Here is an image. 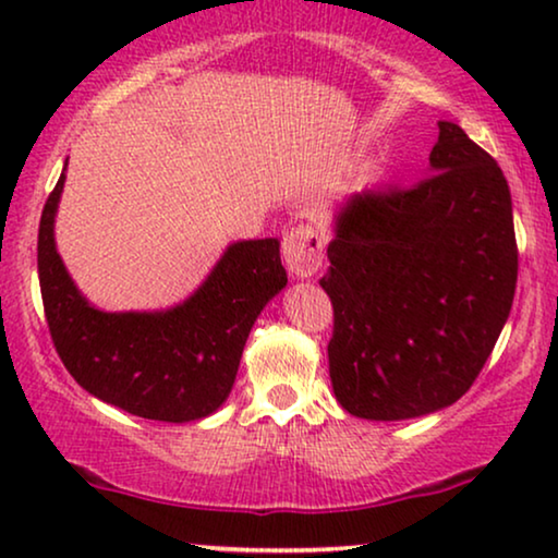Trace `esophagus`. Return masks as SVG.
<instances>
[{"label": "esophagus", "instance_id": "1", "mask_svg": "<svg viewBox=\"0 0 558 558\" xmlns=\"http://www.w3.org/2000/svg\"><path fill=\"white\" fill-rule=\"evenodd\" d=\"M323 248L325 241L315 226H296L284 235L281 254L292 277L307 279L323 266Z\"/></svg>", "mask_w": 558, "mask_h": 558}]
</instances>
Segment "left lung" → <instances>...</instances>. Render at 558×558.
I'll return each mask as SVG.
<instances>
[{
	"label": "left lung",
	"mask_w": 558,
	"mask_h": 558,
	"mask_svg": "<svg viewBox=\"0 0 558 558\" xmlns=\"http://www.w3.org/2000/svg\"><path fill=\"white\" fill-rule=\"evenodd\" d=\"M429 178L363 190L335 213L327 246L335 399L401 422L452 407L475 384L518 279L513 203L498 162L439 121Z\"/></svg>",
	"instance_id": "obj_1"
}]
</instances>
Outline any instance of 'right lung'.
<instances>
[{
  "label": "right lung",
  "mask_w": 558,
  "mask_h": 558,
  "mask_svg": "<svg viewBox=\"0 0 558 558\" xmlns=\"http://www.w3.org/2000/svg\"><path fill=\"white\" fill-rule=\"evenodd\" d=\"M68 165V159H65ZM65 167L43 208L37 274L50 338L90 396L151 422L210 416L231 393L251 327L287 287L279 241H235L185 302L155 312L90 304L56 248Z\"/></svg>",
  "instance_id": "add662e5"
}]
</instances>
